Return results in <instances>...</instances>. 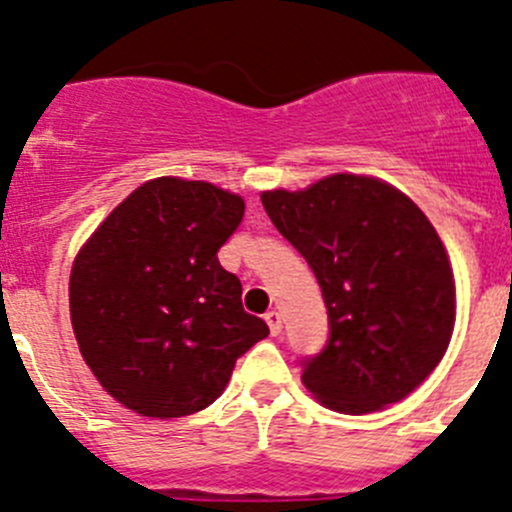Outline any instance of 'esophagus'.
I'll return each instance as SVG.
<instances>
[{
  "mask_svg": "<svg viewBox=\"0 0 512 512\" xmlns=\"http://www.w3.org/2000/svg\"><path fill=\"white\" fill-rule=\"evenodd\" d=\"M264 320H266V325H269L271 335H279V332H281V314L276 312V309H271V312L264 314Z\"/></svg>",
  "mask_w": 512,
  "mask_h": 512,
  "instance_id": "obj_1",
  "label": "esophagus"
}]
</instances>
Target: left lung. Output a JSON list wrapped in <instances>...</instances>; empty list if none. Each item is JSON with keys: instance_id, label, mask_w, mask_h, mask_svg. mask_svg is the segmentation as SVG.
Returning <instances> with one entry per match:
<instances>
[{"instance_id": "obj_1", "label": "left lung", "mask_w": 512, "mask_h": 512, "mask_svg": "<svg viewBox=\"0 0 512 512\" xmlns=\"http://www.w3.org/2000/svg\"><path fill=\"white\" fill-rule=\"evenodd\" d=\"M276 231L304 256L327 307L325 348L302 381L327 409L370 414L437 368L454 327V276L434 225L373 177L332 175L261 195Z\"/></svg>"}]
</instances>
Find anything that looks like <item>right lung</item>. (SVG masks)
I'll return each instance as SVG.
<instances>
[{
	"instance_id": "right-lung-1",
	"label": "right lung",
	"mask_w": 512,
	"mask_h": 512,
	"mask_svg": "<svg viewBox=\"0 0 512 512\" xmlns=\"http://www.w3.org/2000/svg\"><path fill=\"white\" fill-rule=\"evenodd\" d=\"M243 208L210 182L159 177L131 192L78 253L75 340L126 409L154 419L203 411L236 360L269 335L243 309L241 279L218 261Z\"/></svg>"
}]
</instances>
